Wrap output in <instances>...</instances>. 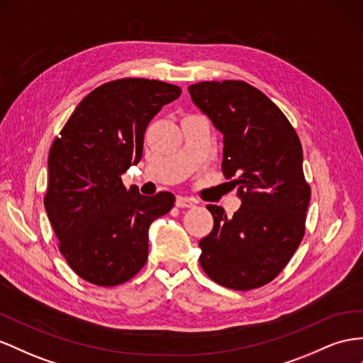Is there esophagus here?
<instances>
[{
  "label": "esophagus",
  "instance_id": "34e87169",
  "mask_svg": "<svg viewBox=\"0 0 363 363\" xmlns=\"http://www.w3.org/2000/svg\"><path fill=\"white\" fill-rule=\"evenodd\" d=\"M175 206H177V208H192V206H195V201L192 199L179 195V197L175 199Z\"/></svg>",
  "mask_w": 363,
  "mask_h": 363
}]
</instances>
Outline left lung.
Returning a JSON list of instances; mask_svg holds the SVG:
<instances>
[{"instance_id":"obj_1","label":"left lung","mask_w":363,"mask_h":363,"mask_svg":"<svg viewBox=\"0 0 363 363\" xmlns=\"http://www.w3.org/2000/svg\"><path fill=\"white\" fill-rule=\"evenodd\" d=\"M189 94L223 134L221 169L242 203L232 217L208 206L213 229L199 242L200 264L223 287L258 289L287 266L306 232L310 186L301 140L278 106L246 82H199Z\"/></svg>"}]
</instances>
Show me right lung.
<instances>
[{"instance_id":"right-lung-1","label":"right lung","mask_w":363,"mask_h":363,"mask_svg":"<svg viewBox=\"0 0 363 363\" xmlns=\"http://www.w3.org/2000/svg\"><path fill=\"white\" fill-rule=\"evenodd\" d=\"M180 86L125 77L85 96L48 154L44 206L60 250L77 277L101 287L131 279L148 259V229L171 192L145 197L121 175L142 159L143 135Z\"/></svg>"}]
</instances>
